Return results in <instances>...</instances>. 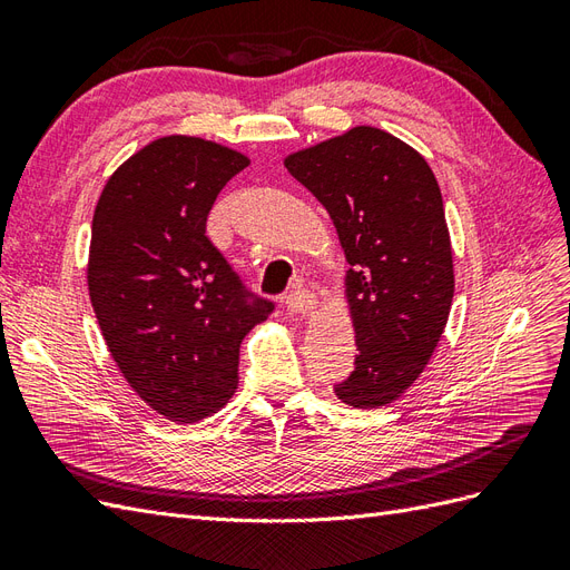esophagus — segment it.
<instances>
[{
	"mask_svg": "<svg viewBox=\"0 0 570 570\" xmlns=\"http://www.w3.org/2000/svg\"><path fill=\"white\" fill-rule=\"evenodd\" d=\"M285 304H287L289 314L302 316V314L312 312V308L316 306V297H314V292H308V289H292Z\"/></svg>",
	"mask_w": 570,
	"mask_h": 570,
	"instance_id": "34e87169",
	"label": "esophagus"
}]
</instances>
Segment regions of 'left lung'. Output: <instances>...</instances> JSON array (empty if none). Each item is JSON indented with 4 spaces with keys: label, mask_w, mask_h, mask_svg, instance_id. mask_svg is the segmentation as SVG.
I'll return each instance as SVG.
<instances>
[{
    "label": "left lung",
    "mask_w": 570,
    "mask_h": 570,
    "mask_svg": "<svg viewBox=\"0 0 570 570\" xmlns=\"http://www.w3.org/2000/svg\"><path fill=\"white\" fill-rule=\"evenodd\" d=\"M285 168L331 214L352 266L358 354L335 394L356 409L385 406L423 373L450 318L454 264L440 185L416 149L371 126L289 154Z\"/></svg>",
    "instance_id": "8db88e82"
}]
</instances>
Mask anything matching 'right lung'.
<instances>
[{"label": "right lung", "mask_w": 570, "mask_h": 570, "mask_svg": "<svg viewBox=\"0 0 570 570\" xmlns=\"http://www.w3.org/2000/svg\"><path fill=\"white\" fill-rule=\"evenodd\" d=\"M239 151L170 135L120 166L101 193L88 285L101 335L130 387L168 421L195 423L230 400L239 344L268 318L206 237Z\"/></svg>", "instance_id": "obj_1"}]
</instances>
